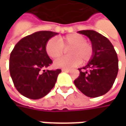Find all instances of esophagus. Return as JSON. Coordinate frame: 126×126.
<instances>
[{"label":"esophagus","mask_w":126,"mask_h":126,"mask_svg":"<svg viewBox=\"0 0 126 126\" xmlns=\"http://www.w3.org/2000/svg\"><path fill=\"white\" fill-rule=\"evenodd\" d=\"M62 71H64V72H69V71H70V69H62Z\"/></svg>","instance_id":"esophagus-1"}]
</instances>
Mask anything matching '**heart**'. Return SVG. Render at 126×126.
<instances>
[{
	"mask_svg": "<svg viewBox=\"0 0 126 126\" xmlns=\"http://www.w3.org/2000/svg\"><path fill=\"white\" fill-rule=\"evenodd\" d=\"M69 49L68 55L55 62V66L58 68L70 69L79 63L88 62L93 56V45L86 41L83 35L71 33L57 39L50 38L46 44V53L52 59H57L63 55L64 49Z\"/></svg>",
	"mask_w": 126,
	"mask_h": 126,
	"instance_id": "obj_1",
	"label": "heart"
}]
</instances>
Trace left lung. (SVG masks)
Here are the masks:
<instances>
[{
    "instance_id": "8db88e82",
    "label": "left lung",
    "mask_w": 126,
    "mask_h": 126,
    "mask_svg": "<svg viewBox=\"0 0 126 126\" xmlns=\"http://www.w3.org/2000/svg\"><path fill=\"white\" fill-rule=\"evenodd\" d=\"M78 33L88 36L93 47V56L87 65L79 69L80 75L74 80L76 88L89 97L106 94L111 88L119 71V60L109 40L93 30Z\"/></svg>"
}]
</instances>
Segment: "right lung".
I'll return each mask as SVG.
<instances>
[{"label": "right lung", "mask_w": 126, "mask_h": 126, "mask_svg": "<svg viewBox=\"0 0 126 126\" xmlns=\"http://www.w3.org/2000/svg\"><path fill=\"white\" fill-rule=\"evenodd\" d=\"M57 33L42 31L22 38L10 53L9 69L17 91L29 99H41L55 86L61 69L44 70L52 63L47 41Z\"/></svg>", "instance_id": "obj_1"}]
</instances>
